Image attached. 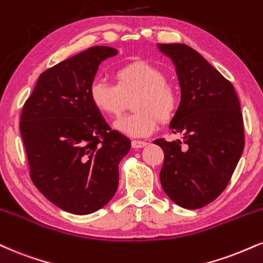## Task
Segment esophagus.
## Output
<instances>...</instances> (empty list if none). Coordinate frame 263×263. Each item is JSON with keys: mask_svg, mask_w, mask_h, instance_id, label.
Wrapping results in <instances>:
<instances>
[{"mask_svg": "<svg viewBox=\"0 0 263 263\" xmlns=\"http://www.w3.org/2000/svg\"><path fill=\"white\" fill-rule=\"evenodd\" d=\"M131 144H132V147H134V148H143L148 143H147V142H144V141H136L135 140V141L131 142Z\"/></svg>", "mask_w": 263, "mask_h": 263, "instance_id": "1", "label": "esophagus"}]
</instances>
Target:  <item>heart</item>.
<instances>
[{
  "label": "heart",
  "mask_w": 263,
  "mask_h": 263,
  "mask_svg": "<svg viewBox=\"0 0 263 263\" xmlns=\"http://www.w3.org/2000/svg\"><path fill=\"white\" fill-rule=\"evenodd\" d=\"M116 84L97 80L90 84L91 104L101 114L118 118L127 100L135 97L132 109L136 112L115 122V128L129 137H145L156 131L159 120L170 121L179 107L175 87L165 81V74L157 66L145 61H135L115 72Z\"/></svg>",
  "instance_id": "heart-1"
}]
</instances>
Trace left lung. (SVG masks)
<instances>
[{"label":"left lung","mask_w":263,"mask_h":263,"mask_svg":"<svg viewBox=\"0 0 263 263\" xmlns=\"http://www.w3.org/2000/svg\"><path fill=\"white\" fill-rule=\"evenodd\" d=\"M157 47L173 61L181 88V101L169 128L181 134L182 141H154L164 152L160 183L180 207L197 210L222 194L242 154L240 103L233 84L192 47Z\"/></svg>","instance_id":"left-lung-1"}]
</instances>
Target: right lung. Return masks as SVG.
I'll return each instance as SVG.
<instances>
[{"label":"right lung","mask_w":263,"mask_h":263,"mask_svg":"<svg viewBox=\"0 0 263 263\" xmlns=\"http://www.w3.org/2000/svg\"><path fill=\"white\" fill-rule=\"evenodd\" d=\"M115 55L114 47L93 46L46 69L22 110L31 181L69 213H93L111 200L119 164L131 148L89 98L100 62Z\"/></svg>","instance_id":"right-lung-1"}]
</instances>
